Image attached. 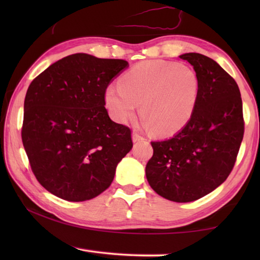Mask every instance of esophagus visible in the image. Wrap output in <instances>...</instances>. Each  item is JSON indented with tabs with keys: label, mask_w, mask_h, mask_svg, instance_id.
I'll return each mask as SVG.
<instances>
[{
	"label": "esophagus",
	"mask_w": 260,
	"mask_h": 260,
	"mask_svg": "<svg viewBox=\"0 0 260 260\" xmlns=\"http://www.w3.org/2000/svg\"><path fill=\"white\" fill-rule=\"evenodd\" d=\"M132 139H133V142H139V141L144 140L143 136H141L139 133H136V132H134L133 135H132Z\"/></svg>",
	"instance_id": "obj_1"
}]
</instances>
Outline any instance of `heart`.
<instances>
[{"label": "heart", "instance_id": "obj_1", "mask_svg": "<svg viewBox=\"0 0 260 260\" xmlns=\"http://www.w3.org/2000/svg\"><path fill=\"white\" fill-rule=\"evenodd\" d=\"M199 79L184 65L164 60L141 61L120 79V87L105 90V105L119 122L135 116L157 135H172L186 126L199 99Z\"/></svg>", "mask_w": 260, "mask_h": 260}]
</instances>
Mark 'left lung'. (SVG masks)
Returning <instances> with one entry per match:
<instances>
[{
  "label": "left lung",
  "mask_w": 260,
  "mask_h": 260,
  "mask_svg": "<svg viewBox=\"0 0 260 260\" xmlns=\"http://www.w3.org/2000/svg\"><path fill=\"white\" fill-rule=\"evenodd\" d=\"M179 57L195 70L199 99L190 120L179 133L151 142L153 155L146 175L158 195L187 203L213 191L231 174L244 120L239 86L217 61L197 52Z\"/></svg>",
  "instance_id": "left-lung-1"
}]
</instances>
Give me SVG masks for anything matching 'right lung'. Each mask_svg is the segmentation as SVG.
<instances>
[{
    "label": "right lung",
    "mask_w": 260,
    "mask_h": 260,
    "mask_svg": "<svg viewBox=\"0 0 260 260\" xmlns=\"http://www.w3.org/2000/svg\"><path fill=\"white\" fill-rule=\"evenodd\" d=\"M127 67L124 59L73 54L30 82L21 140L35 178L52 195L91 200L113 181L133 142L128 127L110 119L105 90Z\"/></svg>",
    "instance_id": "add662e5"
}]
</instances>
